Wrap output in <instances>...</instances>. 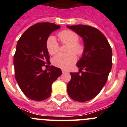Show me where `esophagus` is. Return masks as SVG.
I'll return each mask as SVG.
<instances>
[{"mask_svg": "<svg viewBox=\"0 0 127 127\" xmlns=\"http://www.w3.org/2000/svg\"><path fill=\"white\" fill-rule=\"evenodd\" d=\"M62 73H65V72H67V70H64V69H62Z\"/></svg>", "mask_w": 127, "mask_h": 127, "instance_id": "34e87169", "label": "esophagus"}]
</instances>
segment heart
<instances>
[{"label":"heart","mask_w":127,"mask_h":127,"mask_svg":"<svg viewBox=\"0 0 127 127\" xmlns=\"http://www.w3.org/2000/svg\"><path fill=\"white\" fill-rule=\"evenodd\" d=\"M60 41L64 44H69L67 51H74L77 55H81L84 51V46L78 42L79 35L71 30H63L58 33ZM46 48L50 55H55L60 49L59 44L54 36H50L46 41ZM73 52L67 53H58L53 58V64L62 69H68L76 62V56Z\"/></svg>","instance_id":"1"}]
</instances>
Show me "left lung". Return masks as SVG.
Instances as JSON below:
<instances>
[{
  "label": "left lung",
  "instance_id": "obj_1",
  "mask_svg": "<svg viewBox=\"0 0 127 127\" xmlns=\"http://www.w3.org/2000/svg\"><path fill=\"white\" fill-rule=\"evenodd\" d=\"M67 27L79 35L84 42L83 55L77 63L79 72L70 73L67 92L72 99L84 102L96 97L106 83L112 68V50L97 29L84 25Z\"/></svg>",
  "mask_w": 127,
  "mask_h": 127
}]
</instances>
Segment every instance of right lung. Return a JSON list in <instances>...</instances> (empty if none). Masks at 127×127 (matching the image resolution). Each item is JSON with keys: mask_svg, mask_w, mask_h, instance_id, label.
Returning a JSON list of instances; mask_svg holds the SVG:
<instances>
[{"mask_svg": "<svg viewBox=\"0 0 127 127\" xmlns=\"http://www.w3.org/2000/svg\"><path fill=\"white\" fill-rule=\"evenodd\" d=\"M60 28L55 23H38L29 28L18 41L14 55L15 78L30 99L41 101L48 98L53 83L62 74L61 69L53 65L42 70V67L50 62L47 39Z\"/></svg>", "mask_w": 127, "mask_h": 127, "instance_id": "add662e5", "label": "right lung"}]
</instances>
